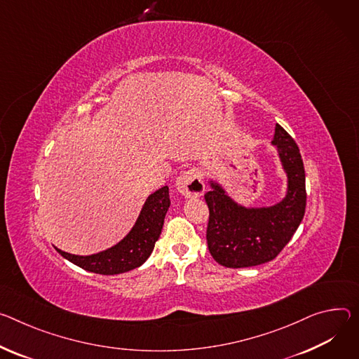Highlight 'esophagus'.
I'll return each mask as SVG.
<instances>
[{
    "label": "esophagus",
    "instance_id": "obj_1",
    "mask_svg": "<svg viewBox=\"0 0 359 359\" xmlns=\"http://www.w3.org/2000/svg\"><path fill=\"white\" fill-rule=\"evenodd\" d=\"M176 189L184 198H199L205 191V183L202 180V175L194 170H186L179 175L176 179Z\"/></svg>",
    "mask_w": 359,
    "mask_h": 359
}]
</instances>
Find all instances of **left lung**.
Here are the masks:
<instances>
[{"instance_id": "left-lung-1", "label": "left lung", "mask_w": 359, "mask_h": 359, "mask_svg": "<svg viewBox=\"0 0 359 359\" xmlns=\"http://www.w3.org/2000/svg\"><path fill=\"white\" fill-rule=\"evenodd\" d=\"M272 143L278 147L287 175V193L282 202L269 208H243L215 182L205 194L209 208L208 248L222 266L249 268L269 262L286 246L304 219L306 189L299 147L279 124Z\"/></svg>"}]
</instances>
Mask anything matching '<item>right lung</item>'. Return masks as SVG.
Masks as SVG:
<instances>
[{
    "instance_id": "obj_1",
    "label": "right lung",
    "mask_w": 359,
    "mask_h": 359,
    "mask_svg": "<svg viewBox=\"0 0 359 359\" xmlns=\"http://www.w3.org/2000/svg\"><path fill=\"white\" fill-rule=\"evenodd\" d=\"M169 206V187L163 186L147 198L133 229L116 246L90 256L72 255L55 249L74 265L99 275H118L136 269L146 262L153 252Z\"/></svg>"
}]
</instances>
